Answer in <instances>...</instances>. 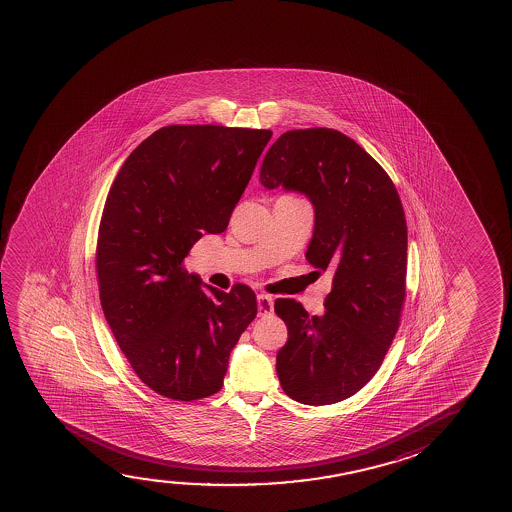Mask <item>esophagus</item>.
Listing matches in <instances>:
<instances>
[{
	"instance_id": "1",
	"label": "esophagus",
	"mask_w": 512,
	"mask_h": 512,
	"mask_svg": "<svg viewBox=\"0 0 512 512\" xmlns=\"http://www.w3.org/2000/svg\"><path fill=\"white\" fill-rule=\"evenodd\" d=\"M257 308H259V315H271L274 309V301L271 295L259 294L257 295Z\"/></svg>"
}]
</instances>
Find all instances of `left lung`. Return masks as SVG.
Wrapping results in <instances>:
<instances>
[{"label":"left lung","mask_w":512,"mask_h":512,"mask_svg":"<svg viewBox=\"0 0 512 512\" xmlns=\"http://www.w3.org/2000/svg\"><path fill=\"white\" fill-rule=\"evenodd\" d=\"M260 183L308 197L315 231L306 259L334 273L325 315L309 316L294 299L274 302L288 329L276 355L281 388L308 406L348 399L378 372L399 329L407 269L399 192L364 148L327 127L281 134Z\"/></svg>","instance_id":"8db88e82"}]
</instances>
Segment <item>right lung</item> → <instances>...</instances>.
Here are the masks:
<instances>
[{
    "instance_id": "obj_1",
    "label": "right lung",
    "mask_w": 512,
    "mask_h": 512,
    "mask_svg": "<svg viewBox=\"0 0 512 512\" xmlns=\"http://www.w3.org/2000/svg\"><path fill=\"white\" fill-rule=\"evenodd\" d=\"M271 136L161 127L134 148L106 197L96 248L101 308L138 378L168 399L217 393L257 316L252 288L203 290L182 262L203 234L227 229Z\"/></svg>"
}]
</instances>
